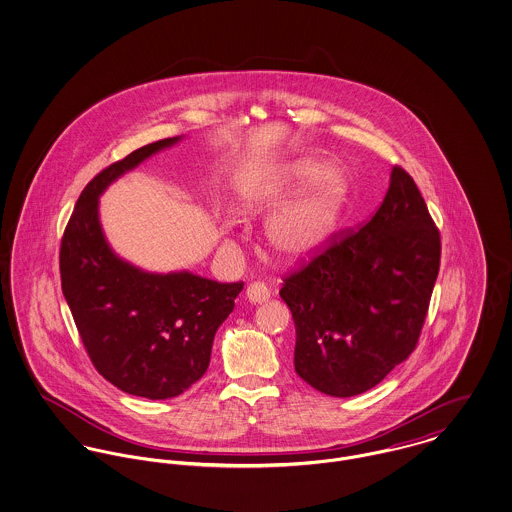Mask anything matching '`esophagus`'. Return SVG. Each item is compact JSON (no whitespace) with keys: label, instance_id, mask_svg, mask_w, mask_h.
Here are the masks:
<instances>
[{"label":"esophagus","instance_id":"esophagus-1","mask_svg":"<svg viewBox=\"0 0 512 512\" xmlns=\"http://www.w3.org/2000/svg\"><path fill=\"white\" fill-rule=\"evenodd\" d=\"M270 295H272V291H270V287L264 281H254V283H250L246 287V299L250 303H254V305L268 301Z\"/></svg>","mask_w":512,"mask_h":512}]
</instances>
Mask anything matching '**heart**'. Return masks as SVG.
Returning <instances> with one entry per match:
<instances>
[{
  "instance_id": "b5f03b06",
  "label": "heart",
  "mask_w": 512,
  "mask_h": 512,
  "mask_svg": "<svg viewBox=\"0 0 512 512\" xmlns=\"http://www.w3.org/2000/svg\"><path fill=\"white\" fill-rule=\"evenodd\" d=\"M318 171V163L301 159L266 174L248 190L244 205L254 209L279 204L314 180L268 223L266 239L273 252L285 260H297L316 250L334 227L345 196V178L338 169H324L320 175Z\"/></svg>"
}]
</instances>
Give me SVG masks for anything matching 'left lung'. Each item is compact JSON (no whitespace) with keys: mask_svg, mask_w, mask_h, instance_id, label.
I'll list each match as a JSON object with an SVG mask.
<instances>
[{"mask_svg":"<svg viewBox=\"0 0 512 512\" xmlns=\"http://www.w3.org/2000/svg\"><path fill=\"white\" fill-rule=\"evenodd\" d=\"M439 266L441 233L413 178L394 167L365 225L332 235L283 277L297 375L336 398L371 390L415 349Z\"/></svg>","mask_w":512,"mask_h":512,"instance_id":"1","label":"left lung"}]
</instances>
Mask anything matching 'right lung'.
<instances>
[{
  "label": "right lung",
  "mask_w": 512,
  "mask_h": 512,
  "mask_svg": "<svg viewBox=\"0 0 512 512\" xmlns=\"http://www.w3.org/2000/svg\"><path fill=\"white\" fill-rule=\"evenodd\" d=\"M180 137L143 145L99 172L81 192L60 246L62 291L101 375L126 394L167 400L204 376L217 328L244 283L190 272L147 273L120 260L104 239L99 196Z\"/></svg>",
  "instance_id": "1"
}]
</instances>
